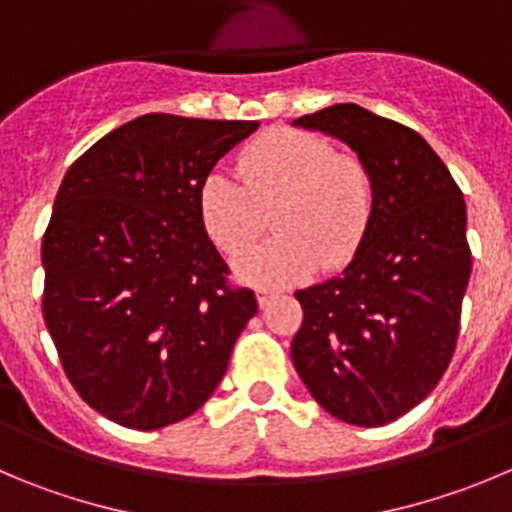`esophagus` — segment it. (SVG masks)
<instances>
[{
    "label": "esophagus",
    "instance_id": "esophagus-1",
    "mask_svg": "<svg viewBox=\"0 0 512 512\" xmlns=\"http://www.w3.org/2000/svg\"><path fill=\"white\" fill-rule=\"evenodd\" d=\"M272 298H275V290H267V288L257 290V303H260V308H265Z\"/></svg>",
    "mask_w": 512,
    "mask_h": 512
}]
</instances>
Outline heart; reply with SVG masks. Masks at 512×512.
I'll return each mask as SVG.
<instances>
[{
  "mask_svg": "<svg viewBox=\"0 0 512 512\" xmlns=\"http://www.w3.org/2000/svg\"><path fill=\"white\" fill-rule=\"evenodd\" d=\"M240 176L212 171L199 186V217L209 240L237 255L265 227L275 237L234 260L245 283L290 285L323 262L343 267L358 250L376 207L374 174L364 159L336 151L331 138L275 128L242 151Z\"/></svg>",
  "mask_w": 512,
  "mask_h": 512,
  "instance_id": "b5f03b06",
  "label": "heart"
}]
</instances>
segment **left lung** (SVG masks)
Segmentation results:
<instances>
[{"instance_id":"left-lung-1","label":"left lung","mask_w":512,"mask_h":512,"mask_svg":"<svg viewBox=\"0 0 512 512\" xmlns=\"http://www.w3.org/2000/svg\"><path fill=\"white\" fill-rule=\"evenodd\" d=\"M293 126L341 138L376 184L374 217L346 270L295 293V371L328 414L381 427L427 399L455 353L472 270L465 199L417 131L361 105Z\"/></svg>"}]
</instances>
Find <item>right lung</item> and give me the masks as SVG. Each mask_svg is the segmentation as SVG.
I'll list each match as a JSON object with an SVG mask.
<instances>
[{
    "label": "right lung",
    "mask_w": 512,
    "mask_h": 512,
    "mask_svg": "<svg viewBox=\"0 0 512 512\" xmlns=\"http://www.w3.org/2000/svg\"><path fill=\"white\" fill-rule=\"evenodd\" d=\"M257 126L148 113L93 143L57 189L42 315L80 399L121 427L197 412L257 313L199 217L204 176Z\"/></svg>",
    "instance_id": "1"
}]
</instances>
